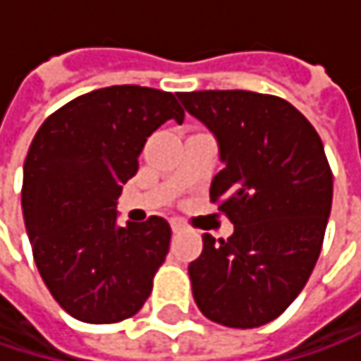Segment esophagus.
<instances>
[{"label": "esophagus", "instance_id": "obj_1", "mask_svg": "<svg viewBox=\"0 0 361 361\" xmlns=\"http://www.w3.org/2000/svg\"><path fill=\"white\" fill-rule=\"evenodd\" d=\"M171 230H173L176 234H180V232H185V230H188V226H185L183 221H180V219H173V221H171Z\"/></svg>", "mask_w": 361, "mask_h": 361}]
</instances>
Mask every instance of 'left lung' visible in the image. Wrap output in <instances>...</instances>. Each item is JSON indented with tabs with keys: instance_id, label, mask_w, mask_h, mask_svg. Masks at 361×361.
Listing matches in <instances>:
<instances>
[{
	"instance_id": "obj_1",
	"label": "left lung",
	"mask_w": 361,
	"mask_h": 361,
	"mask_svg": "<svg viewBox=\"0 0 361 361\" xmlns=\"http://www.w3.org/2000/svg\"><path fill=\"white\" fill-rule=\"evenodd\" d=\"M178 98L217 140L224 169L209 196L234 224L228 240L202 236L188 267L194 301L217 324H267L297 299L322 251L332 207L322 140L276 96L209 90Z\"/></svg>"
}]
</instances>
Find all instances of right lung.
I'll use <instances>...</instances> for the list:
<instances>
[{
  "label": "right lung",
  "instance_id": "add662e5",
  "mask_svg": "<svg viewBox=\"0 0 361 361\" xmlns=\"http://www.w3.org/2000/svg\"><path fill=\"white\" fill-rule=\"evenodd\" d=\"M183 121L169 92L112 85L43 121L23 173V215L37 269L58 305L87 324L140 312L169 252L163 217L118 226L116 200L137 173L146 140Z\"/></svg>",
  "mask_w": 361,
  "mask_h": 361
}]
</instances>
